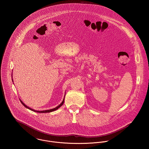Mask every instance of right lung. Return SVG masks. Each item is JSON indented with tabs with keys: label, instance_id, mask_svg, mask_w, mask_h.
Instances as JSON below:
<instances>
[{
	"label": "right lung",
	"instance_id": "1",
	"mask_svg": "<svg viewBox=\"0 0 149 149\" xmlns=\"http://www.w3.org/2000/svg\"><path fill=\"white\" fill-rule=\"evenodd\" d=\"M64 99H65V98L64 99V100H63V102L59 105V106H58L57 107H56V108H53V109H48V110H45V111H36V110H34V109H32V108H29V107H28L27 106H26L22 102L21 100H20V101H21V102L22 104L26 108H28V109H30V110H31V111H34V112H39V113H46V112H52V111H55V110H56V109H57L58 108H59L61 106H63V104H64Z\"/></svg>",
	"mask_w": 149,
	"mask_h": 149
}]
</instances>
